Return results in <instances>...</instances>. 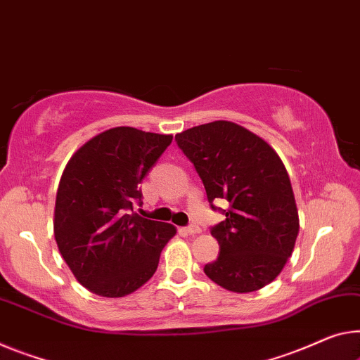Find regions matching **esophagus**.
I'll return each mask as SVG.
<instances>
[{
  "mask_svg": "<svg viewBox=\"0 0 360 360\" xmlns=\"http://www.w3.org/2000/svg\"><path fill=\"white\" fill-rule=\"evenodd\" d=\"M199 231H201V229H199V226L195 225V224H191L190 226H186V233L188 235H198Z\"/></svg>",
  "mask_w": 360,
  "mask_h": 360,
  "instance_id": "34e87169",
  "label": "esophagus"
}]
</instances>
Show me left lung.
Instances as JSON below:
<instances>
[{
    "label": "left lung",
    "instance_id": "8db88e82",
    "mask_svg": "<svg viewBox=\"0 0 360 360\" xmlns=\"http://www.w3.org/2000/svg\"><path fill=\"white\" fill-rule=\"evenodd\" d=\"M175 140L195 164L209 202H229L225 220L211 230L220 254L206 264L204 274L233 292L272 283L300 233L295 193L278 154L261 136L230 120L193 127Z\"/></svg>",
    "mask_w": 360,
    "mask_h": 360
}]
</instances>
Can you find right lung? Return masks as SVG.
Here are the masks:
<instances>
[{
  "mask_svg": "<svg viewBox=\"0 0 360 360\" xmlns=\"http://www.w3.org/2000/svg\"><path fill=\"white\" fill-rule=\"evenodd\" d=\"M172 135L114 127L72 154L58 186L54 238L70 272L88 291L124 297L156 272L176 229L134 212L141 180Z\"/></svg>",
  "mask_w": 360,
  "mask_h": 360,
  "instance_id": "right-lung-1",
  "label": "right lung"
}]
</instances>
